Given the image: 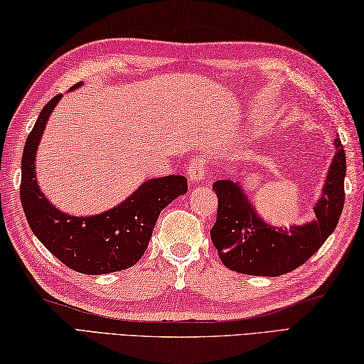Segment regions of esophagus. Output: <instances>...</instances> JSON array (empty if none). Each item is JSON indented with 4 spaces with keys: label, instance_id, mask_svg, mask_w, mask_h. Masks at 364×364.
<instances>
[{
    "label": "esophagus",
    "instance_id": "34e87169",
    "mask_svg": "<svg viewBox=\"0 0 364 364\" xmlns=\"http://www.w3.org/2000/svg\"><path fill=\"white\" fill-rule=\"evenodd\" d=\"M206 172V162L203 158H194L188 166V176L191 183H200L205 180Z\"/></svg>",
    "mask_w": 364,
    "mask_h": 364
}]
</instances>
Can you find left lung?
<instances>
[{
  "label": "left lung",
  "mask_w": 364,
  "mask_h": 364,
  "mask_svg": "<svg viewBox=\"0 0 364 364\" xmlns=\"http://www.w3.org/2000/svg\"><path fill=\"white\" fill-rule=\"evenodd\" d=\"M335 145L326 186L314 206L316 220L305 225H269L258 218L241 184L230 180L213 184L219 205L211 239L223 264L239 274L277 277L297 269L321 249L338 225L346 197V153L339 139Z\"/></svg>",
  "instance_id": "1"
}]
</instances>
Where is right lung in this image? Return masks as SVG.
Listing matches in <instances>:
<instances>
[{"label":"right lung","instance_id":"1","mask_svg":"<svg viewBox=\"0 0 364 364\" xmlns=\"http://www.w3.org/2000/svg\"><path fill=\"white\" fill-rule=\"evenodd\" d=\"M75 84L72 89L80 87ZM63 94L51 98L38 114L21 156L20 198L33 233L59 261L76 272L102 275L134 266L149 247L159 213L188 192V180L167 175L145 181L112 210L78 218L60 213L37 186L36 151L45 125Z\"/></svg>","mask_w":364,"mask_h":364}]
</instances>
